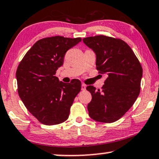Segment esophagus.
<instances>
[{
  "label": "esophagus",
  "mask_w": 159,
  "mask_h": 159,
  "mask_svg": "<svg viewBox=\"0 0 159 159\" xmlns=\"http://www.w3.org/2000/svg\"><path fill=\"white\" fill-rule=\"evenodd\" d=\"M86 86L84 84H83L81 85V90L82 91H84V90H86Z\"/></svg>",
  "instance_id": "esophagus-1"
}]
</instances>
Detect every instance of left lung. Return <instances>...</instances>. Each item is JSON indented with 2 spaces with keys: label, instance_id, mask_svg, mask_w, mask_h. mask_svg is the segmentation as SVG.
Listing matches in <instances>:
<instances>
[{
  "label": "left lung",
  "instance_id": "obj_1",
  "mask_svg": "<svg viewBox=\"0 0 159 159\" xmlns=\"http://www.w3.org/2000/svg\"><path fill=\"white\" fill-rule=\"evenodd\" d=\"M83 41L96 53L97 70L107 75L102 89L86 87L91 93L89 116L96 121L113 123L134 105L141 89L143 69L134 51L120 39L96 35Z\"/></svg>",
  "mask_w": 159,
  "mask_h": 159
}]
</instances>
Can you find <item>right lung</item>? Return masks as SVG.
I'll return each mask as SVG.
<instances>
[{"label": "right lung", "instance_id": "right-lung-1", "mask_svg": "<svg viewBox=\"0 0 159 159\" xmlns=\"http://www.w3.org/2000/svg\"><path fill=\"white\" fill-rule=\"evenodd\" d=\"M80 41V38L63 36L41 39L19 63L16 70L18 95L28 111L43 124H59L68 119L81 83L73 79L66 84L55 74L63 66L68 50Z\"/></svg>", "mask_w": 159, "mask_h": 159}]
</instances>
